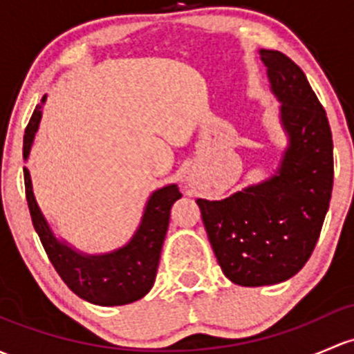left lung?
Wrapping results in <instances>:
<instances>
[{"instance_id":"8db88e82","label":"left lung","mask_w":354,"mask_h":354,"mask_svg":"<svg viewBox=\"0 0 354 354\" xmlns=\"http://www.w3.org/2000/svg\"><path fill=\"white\" fill-rule=\"evenodd\" d=\"M271 91L281 102L288 147L270 180L229 198H198L208 241L232 283L288 280L310 258L333 193V136L304 71L278 50H259Z\"/></svg>"}]
</instances>
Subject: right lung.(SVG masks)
<instances>
[{"label":"right lung","mask_w":354,"mask_h":354,"mask_svg":"<svg viewBox=\"0 0 354 354\" xmlns=\"http://www.w3.org/2000/svg\"><path fill=\"white\" fill-rule=\"evenodd\" d=\"M35 106L24 137V158L27 159L33 137L39 129L42 106ZM25 195L35 232L49 256L52 266L66 285L83 300L95 305H125L142 299L152 288L158 273L159 256L169 225V210L181 193L176 185L156 189L147 200L142 222L129 244L106 254H83L64 241H59L47 224L46 217L35 202L32 180L27 167H24Z\"/></svg>","instance_id":"add662e5"}]
</instances>
